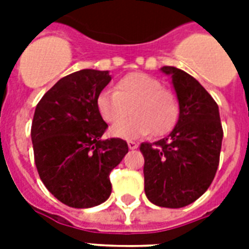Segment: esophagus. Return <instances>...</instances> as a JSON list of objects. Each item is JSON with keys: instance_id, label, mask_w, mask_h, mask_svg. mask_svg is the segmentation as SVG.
<instances>
[{"instance_id": "34e87169", "label": "esophagus", "mask_w": 249, "mask_h": 249, "mask_svg": "<svg viewBox=\"0 0 249 249\" xmlns=\"http://www.w3.org/2000/svg\"><path fill=\"white\" fill-rule=\"evenodd\" d=\"M128 147L130 148V150H136V148H138V143H136V142H133V141H129V142H128Z\"/></svg>"}]
</instances>
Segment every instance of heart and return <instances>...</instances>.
Masks as SVG:
<instances>
[{
    "mask_svg": "<svg viewBox=\"0 0 249 249\" xmlns=\"http://www.w3.org/2000/svg\"><path fill=\"white\" fill-rule=\"evenodd\" d=\"M132 117L111 129V134L123 140H138L154 133L165 136L176 126L179 102L172 90L154 76L142 72L125 75L116 83L115 91L105 90L97 97V108L107 124H116L128 115Z\"/></svg>",
    "mask_w": 249,
    "mask_h": 249,
    "instance_id": "heart-1",
    "label": "heart"
}]
</instances>
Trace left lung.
Wrapping results in <instances>:
<instances>
[{
	"mask_svg": "<svg viewBox=\"0 0 249 249\" xmlns=\"http://www.w3.org/2000/svg\"><path fill=\"white\" fill-rule=\"evenodd\" d=\"M179 102L174 129L163 140L141 144L144 158V193L151 203L182 208L208 190L220 163L224 130L211 94L179 68L164 66Z\"/></svg>",
	"mask_w": 249,
	"mask_h": 249,
	"instance_id": "1",
	"label": "left lung"
}]
</instances>
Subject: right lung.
Masks as SVG:
<instances>
[{
    "instance_id": "add662e5",
    "label": "right lung",
    "mask_w": 249,
    "mask_h": 249,
    "mask_svg": "<svg viewBox=\"0 0 249 249\" xmlns=\"http://www.w3.org/2000/svg\"><path fill=\"white\" fill-rule=\"evenodd\" d=\"M109 81L108 71L73 72L44 94L33 115L37 172L46 189L72 208L108 199L109 173L129 150L124 140H102L108 125L98 112L97 97Z\"/></svg>"
}]
</instances>
